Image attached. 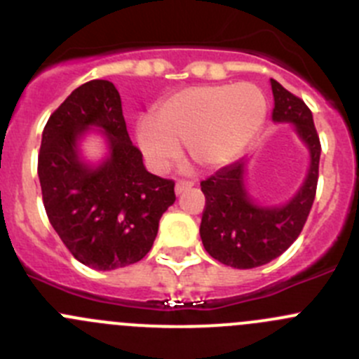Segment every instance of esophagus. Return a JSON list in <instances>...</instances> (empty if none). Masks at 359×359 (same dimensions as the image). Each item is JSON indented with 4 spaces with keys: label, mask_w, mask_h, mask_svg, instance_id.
<instances>
[{
    "label": "esophagus",
    "mask_w": 359,
    "mask_h": 359,
    "mask_svg": "<svg viewBox=\"0 0 359 359\" xmlns=\"http://www.w3.org/2000/svg\"><path fill=\"white\" fill-rule=\"evenodd\" d=\"M193 186H194L193 180H177V184H175V193H177V194H182L184 191L191 189V187H193Z\"/></svg>",
    "instance_id": "esophagus-1"
}]
</instances>
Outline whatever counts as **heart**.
<instances>
[{
	"label": "heart",
	"instance_id": "b5f03b06",
	"mask_svg": "<svg viewBox=\"0 0 359 359\" xmlns=\"http://www.w3.org/2000/svg\"><path fill=\"white\" fill-rule=\"evenodd\" d=\"M266 114V97L250 83L191 86L163 100L156 119H140L137 140L156 170L180 161L182 144L198 165L219 168L252 144Z\"/></svg>",
	"mask_w": 359,
	"mask_h": 359
}]
</instances>
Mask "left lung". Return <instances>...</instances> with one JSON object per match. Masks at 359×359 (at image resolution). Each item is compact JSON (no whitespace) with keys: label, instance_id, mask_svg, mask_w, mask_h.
<instances>
[{"label":"left lung","instance_id":"8db88e82","mask_svg":"<svg viewBox=\"0 0 359 359\" xmlns=\"http://www.w3.org/2000/svg\"><path fill=\"white\" fill-rule=\"evenodd\" d=\"M274 121H290L311 153L307 179L285 206H259L245 189V161L233 163L201 180L205 208L200 234L203 247L219 262L252 269L280 257L299 238L313 208L320 173L321 144L313 114L302 99L271 79Z\"/></svg>","mask_w":359,"mask_h":359}]
</instances>
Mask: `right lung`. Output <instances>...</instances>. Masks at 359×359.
<instances>
[{"label": "right lung", "instance_id": "obj_1", "mask_svg": "<svg viewBox=\"0 0 359 359\" xmlns=\"http://www.w3.org/2000/svg\"><path fill=\"white\" fill-rule=\"evenodd\" d=\"M88 126L108 133L111 156L92 170L79 161L75 140ZM38 175L46 215L74 259L99 271L130 266L147 255L163 213L175 201V182L146 170L111 81L78 86L43 130Z\"/></svg>", "mask_w": 359, "mask_h": 359}]
</instances>
